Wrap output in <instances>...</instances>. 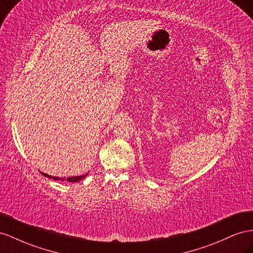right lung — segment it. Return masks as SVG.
Returning <instances> with one entry per match:
<instances>
[{"label": "right lung", "instance_id": "obj_1", "mask_svg": "<svg viewBox=\"0 0 253 253\" xmlns=\"http://www.w3.org/2000/svg\"><path fill=\"white\" fill-rule=\"evenodd\" d=\"M42 174H43L44 176H47V177H50V179H53V180H58V181H67V182H79V181H81V180H83L84 177L86 176V175H88V173H86V174H83V175H80V176H71V177H57V176H52V175H49V174H46V173H42Z\"/></svg>", "mask_w": 253, "mask_h": 253}]
</instances>
